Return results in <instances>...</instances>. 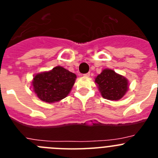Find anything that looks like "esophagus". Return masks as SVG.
<instances>
[{
    "label": "esophagus",
    "mask_w": 158,
    "mask_h": 158,
    "mask_svg": "<svg viewBox=\"0 0 158 158\" xmlns=\"http://www.w3.org/2000/svg\"><path fill=\"white\" fill-rule=\"evenodd\" d=\"M84 76L85 77H88L90 76V73H85V74H84Z\"/></svg>",
    "instance_id": "34e87169"
}]
</instances>
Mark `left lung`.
<instances>
[{"label": "left lung", "mask_w": 158, "mask_h": 158, "mask_svg": "<svg viewBox=\"0 0 158 158\" xmlns=\"http://www.w3.org/2000/svg\"><path fill=\"white\" fill-rule=\"evenodd\" d=\"M96 83L104 99L118 100L125 95L128 89L126 78L111 69H104L96 77Z\"/></svg>", "instance_id": "left-lung-1"}]
</instances>
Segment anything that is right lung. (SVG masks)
I'll list each match as a JSON object with an SVG mask.
<instances>
[{
	"instance_id": "1",
	"label": "right lung",
	"mask_w": 158,
	"mask_h": 158,
	"mask_svg": "<svg viewBox=\"0 0 158 158\" xmlns=\"http://www.w3.org/2000/svg\"><path fill=\"white\" fill-rule=\"evenodd\" d=\"M77 76L62 66L54 67L49 72L38 73L32 81L35 93L47 103L59 101L69 94Z\"/></svg>"
}]
</instances>
